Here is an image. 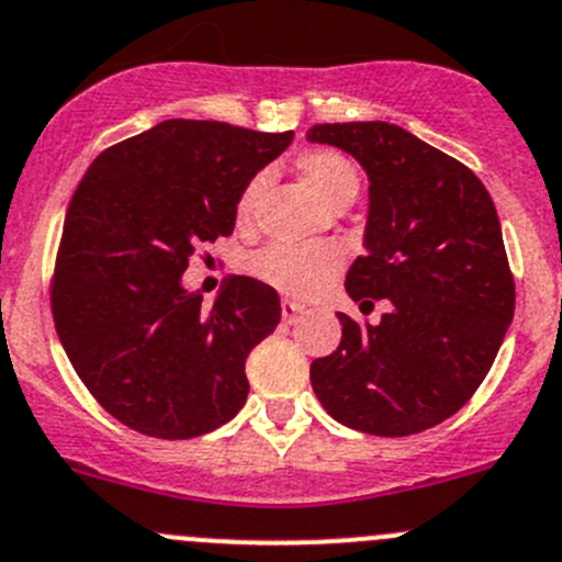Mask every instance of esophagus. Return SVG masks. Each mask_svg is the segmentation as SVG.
<instances>
[{
	"mask_svg": "<svg viewBox=\"0 0 562 562\" xmlns=\"http://www.w3.org/2000/svg\"><path fill=\"white\" fill-rule=\"evenodd\" d=\"M302 313H304V307H302V304H296V302H288V299H285V302H282V321H285L288 326H291V324H296V321L302 318Z\"/></svg>",
	"mask_w": 562,
	"mask_h": 562,
	"instance_id": "34e87169",
	"label": "esophagus"
}]
</instances>
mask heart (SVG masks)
<instances>
[{
	"instance_id": "heart-1",
	"label": "heart",
	"mask_w": 562,
	"mask_h": 562,
	"mask_svg": "<svg viewBox=\"0 0 562 562\" xmlns=\"http://www.w3.org/2000/svg\"><path fill=\"white\" fill-rule=\"evenodd\" d=\"M296 172L310 192L331 205L351 203L359 192V172L337 150H304L296 159ZM260 178H252L241 189L236 203V222L249 225L260 194ZM342 269V252L331 244H274L247 260V271L285 296H313L324 291Z\"/></svg>"
}]
</instances>
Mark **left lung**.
I'll list each match as a JSON object with an SVG mask.
<instances>
[{"instance_id": "8db88e82", "label": "left lung", "mask_w": 562, "mask_h": 562, "mask_svg": "<svg viewBox=\"0 0 562 562\" xmlns=\"http://www.w3.org/2000/svg\"><path fill=\"white\" fill-rule=\"evenodd\" d=\"M368 172L364 255L346 274L353 302L386 299L379 324L340 313L337 351L310 364L321 406L353 431L408 437L439 426L481 386L514 321V274L481 178L381 120L324 123Z\"/></svg>"}]
</instances>
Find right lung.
Returning <instances> with one entry per match:
<instances>
[{
    "mask_svg": "<svg viewBox=\"0 0 562 562\" xmlns=\"http://www.w3.org/2000/svg\"><path fill=\"white\" fill-rule=\"evenodd\" d=\"M216 120H165L103 150L76 187L52 282L70 364L123 426L192 439L247 403L249 351L280 296L231 277L211 307L181 282L200 244L236 227L241 189L291 145Z\"/></svg>",
    "mask_w": 562,
    "mask_h": 562,
    "instance_id": "1",
    "label": "right lung"
}]
</instances>
